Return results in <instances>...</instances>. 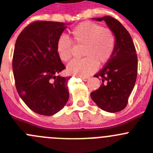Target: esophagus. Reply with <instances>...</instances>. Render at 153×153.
Here are the masks:
<instances>
[{
	"mask_svg": "<svg viewBox=\"0 0 153 153\" xmlns=\"http://www.w3.org/2000/svg\"><path fill=\"white\" fill-rule=\"evenodd\" d=\"M81 78H82L83 81H88L90 78H89V77H81Z\"/></svg>",
	"mask_w": 153,
	"mask_h": 153,
	"instance_id": "1",
	"label": "esophagus"
}]
</instances>
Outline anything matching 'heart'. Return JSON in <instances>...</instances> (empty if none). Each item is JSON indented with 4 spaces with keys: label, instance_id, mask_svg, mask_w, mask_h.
<instances>
[{
    "label": "heart",
    "instance_id": "1",
    "mask_svg": "<svg viewBox=\"0 0 153 153\" xmlns=\"http://www.w3.org/2000/svg\"><path fill=\"white\" fill-rule=\"evenodd\" d=\"M71 39L60 36L56 42V52L62 62H67L73 56L74 45L84 46L85 58L71 62L67 71L71 75L86 77L96 71L97 65L106 64L116 48V36L112 30L91 21L82 22L71 30Z\"/></svg>",
    "mask_w": 153,
    "mask_h": 153
}]
</instances>
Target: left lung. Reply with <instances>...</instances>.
<instances>
[{
    "label": "left lung",
    "instance_id": "8db88e82",
    "mask_svg": "<svg viewBox=\"0 0 153 153\" xmlns=\"http://www.w3.org/2000/svg\"><path fill=\"white\" fill-rule=\"evenodd\" d=\"M95 20L106 22L116 36L117 44L111 59L94 75L103 83L91 93V97L100 109L119 112L126 107L137 80L138 59L136 49L131 36L117 19L105 16Z\"/></svg>",
    "mask_w": 153,
    "mask_h": 153
}]
</instances>
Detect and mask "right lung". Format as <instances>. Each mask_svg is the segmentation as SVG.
Here are the masks:
<instances>
[{
    "label": "right lung",
    "instance_id": "add662e5",
    "mask_svg": "<svg viewBox=\"0 0 153 153\" xmlns=\"http://www.w3.org/2000/svg\"><path fill=\"white\" fill-rule=\"evenodd\" d=\"M65 28L60 22L34 21L15 43L12 65L16 91L27 107L41 115L56 114L69 97L71 76L58 75L65 66L56 52V42Z\"/></svg>",
    "mask_w": 153,
    "mask_h": 153
}]
</instances>
